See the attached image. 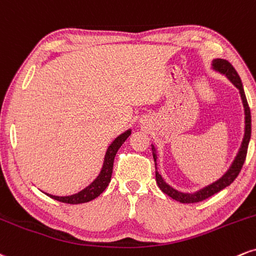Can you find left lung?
I'll use <instances>...</instances> for the list:
<instances>
[{"instance_id": "8db88e82", "label": "left lung", "mask_w": 256, "mask_h": 256, "mask_svg": "<svg viewBox=\"0 0 256 256\" xmlns=\"http://www.w3.org/2000/svg\"><path fill=\"white\" fill-rule=\"evenodd\" d=\"M212 69L217 73H220L225 75V76L229 79L231 82L235 85V87L238 90L240 96H241L242 104H243V110H244V135H243V139L241 142V147H240L238 152H237L235 159L231 163L230 168L228 169L226 172L220 178L217 180L216 182L211 183V184L206 186V187L199 189V190L194 192V193H183L171 187L169 183L165 182L163 176L158 172V166H157V150H156L154 145L152 144V153H153V159H154V165H156V181H157L158 187L160 188V190L169 195L170 198H172L174 200L180 201L182 204H193V202H200V201L207 199V198L212 196L218 192L223 190L224 188H226L228 186H230L231 183L235 181V178L238 176L240 171H241L243 164H244L246 156H247L248 151V145L249 140H250V134H252V116H250V109H249V105L246 98L244 90H243L242 81L240 79V75L237 74L236 69L232 67L230 62H228L226 60L223 58H216L212 61Z\"/></svg>"}]
</instances>
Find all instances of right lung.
I'll list each match as a JSON object with an SVG mask.
<instances>
[{
    "label": "right lung",
    "instance_id": "obj_1",
    "mask_svg": "<svg viewBox=\"0 0 256 256\" xmlns=\"http://www.w3.org/2000/svg\"><path fill=\"white\" fill-rule=\"evenodd\" d=\"M132 134V129H128L124 133L120 134L110 144V146L108 147L106 152L104 156V162L103 166H102L100 172L96 177L94 181L90 183L86 188H84L82 190L78 192V193L72 194V195H66V196H58V195H52L49 193H45L48 196L52 198L57 201H61V202L66 204H72V205H76V204H84L96 198L99 196L106 189L108 186L111 181V175H112V166H114V159L117 151H118L120 147L122 146V144L127 140V138Z\"/></svg>",
    "mask_w": 256,
    "mask_h": 256
}]
</instances>
